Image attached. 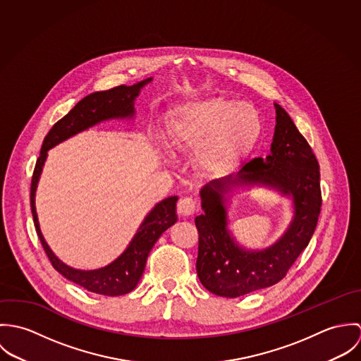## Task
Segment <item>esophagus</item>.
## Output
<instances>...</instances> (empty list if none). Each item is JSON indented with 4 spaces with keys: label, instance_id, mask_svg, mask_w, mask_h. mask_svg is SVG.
Masks as SVG:
<instances>
[{
    "label": "esophagus",
    "instance_id": "obj_1",
    "mask_svg": "<svg viewBox=\"0 0 361 361\" xmlns=\"http://www.w3.org/2000/svg\"><path fill=\"white\" fill-rule=\"evenodd\" d=\"M178 211L182 216H192L197 211V204L192 197H183L178 203Z\"/></svg>",
    "mask_w": 361,
    "mask_h": 361
}]
</instances>
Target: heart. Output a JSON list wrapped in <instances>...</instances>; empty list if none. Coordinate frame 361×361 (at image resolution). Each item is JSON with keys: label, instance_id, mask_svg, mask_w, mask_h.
Returning a JSON list of instances; mask_svg holds the SVG:
<instances>
[{"label": "heart", "instance_id": "1", "mask_svg": "<svg viewBox=\"0 0 361 361\" xmlns=\"http://www.w3.org/2000/svg\"><path fill=\"white\" fill-rule=\"evenodd\" d=\"M262 119L255 105L208 97L176 106L166 132L169 146L195 153L197 171L224 176L236 171L261 137Z\"/></svg>", "mask_w": 361, "mask_h": 361}]
</instances>
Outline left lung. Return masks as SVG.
Here are the masks:
<instances>
[{
  "instance_id": "obj_1",
  "label": "left lung",
  "mask_w": 361,
  "mask_h": 361,
  "mask_svg": "<svg viewBox=\"0 0 361 361\" xmlns=\"http://www.w3.org/2000/svg\"><path fill=\"white\" fill-rule=\"evenodd\" d=\"M276 112L271 153L255 158L236 175L214 179L200 189L203 214L195 218L199 231L196 269L208 292L239 298L279 282L307 247L321 209L319 165L307 140L289 114ZM264 187L289 198L293 218L283 235L262 250L245 248L228 229L227 208L235 192Z\"/></svg>"
}]
</instances>
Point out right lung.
Masks as SVG:
<instances>
[{
	"label": "right lung",
	"mask_w": 361,
	"mask_h": 361,
	"mask_svg": "<svg viewBox=\"0 0 361 361\" xmlns=\"http://www.w3.org/2000/svg\"><path fill=\"white\" fill-rule=\"evenodd\" d=\"M152 80L153 78H149L132 86L122 85L111 90L92 93L82 99L62 119H59L52 126L51 130L43 142L40 157L36 162V168L33 172L30 188L32 214L37 235L51 261L52 267L68 281L85 288L89 292L104 296L126 295L137 286L155 242L168 228H171L178 221V196H169L161 200L149 211L126 249L114 261L96 269H78L56 257L49 243L46 242L40 229V222L36 211V190L49 150L73 137L75 135L103 122L135 119V100L140 94L142 89Z\"/></svg>",
	"instance_id": "1"
}]
</instances>
